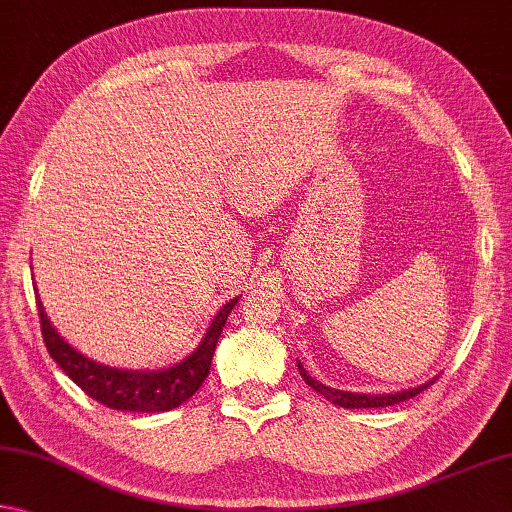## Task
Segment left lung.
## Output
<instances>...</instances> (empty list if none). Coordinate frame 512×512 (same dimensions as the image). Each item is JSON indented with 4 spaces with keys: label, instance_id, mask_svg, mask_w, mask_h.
Listing matches in <instances>:
<instances>
[{
    "label": "left lung",
    "instance_id": "left-lung-1",
    "mask_svg": "<svg viewBox=\"0 0 512 512\" xmlns=\"http://www.w3.org/2000/svg\"><path fill=\"white\" fill-rule=\"evenodd\" d=\"M298 371H300V376H303L305 383L310 385L316 394L326 396L330 403L342 405V408H351V410H355V408H387V405L408 401V399H412V396H417L424 392V389L431 387V383H426L421 387H412V389H405V392H396V394H353V392H342V389L326 387L323 383H319V380H314L310 373L303 369V364L300 362H298Z\"/></svg>",
    "mask_w": 512,
    "mask_h": 512
}]
</instances>
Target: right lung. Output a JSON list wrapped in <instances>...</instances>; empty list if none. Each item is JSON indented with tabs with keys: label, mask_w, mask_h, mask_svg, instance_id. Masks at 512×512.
<instances>
[{
	"label": "right lung",
	"mask_w": 512,
	"mask_h": 512,
	"mask_svg": "<svg viewBox=\"0 0 512 512\" xmlns=\"http://www.w3.org/2000/svg\"><path fill=\"white\" fill-rule=\"evenodd\" d=\"M239 298L230 300L223 305L214 316L212 326H209L202 344L193 351L184 362L164 371H125L111 369L104 364L88 360L75 351L63 337L52 328L50 319L38 303L40 330H43V342L52 360L75 380V383L91 396L93 401L107 405L113 410H129V412H166L182 405L186 399H191L198 392L200 385L209 376L212 358L221 337L227 314L234 310Z\"/></svg>",
	"instance_id": "right-lung-1"
}]
</instances>
